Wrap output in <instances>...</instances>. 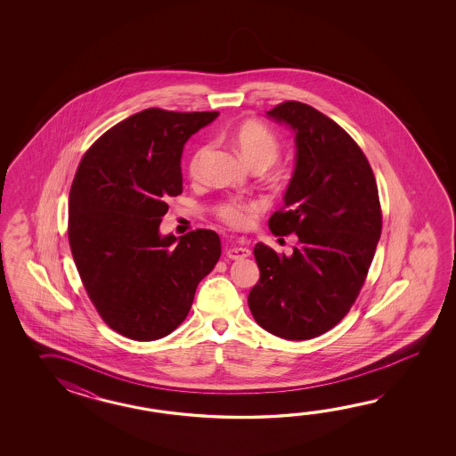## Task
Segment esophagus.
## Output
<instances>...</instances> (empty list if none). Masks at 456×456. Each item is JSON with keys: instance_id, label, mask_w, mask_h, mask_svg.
<instances>
[{"instance_id": "1", "label": "esophagus", "mask_w": 456, "mask_h": 456, "mask_svg": "<svg viewBox=\"0 0 456 456\" xmlns=\"http://www.w3.org/2000/svg\"><path fill=\"white\" fill-rule=\"evenodd\" d=\"M251 256V251L248 248H240V246H232L228 251H226V257L232 259V261H238V259H246Z\"/></svg>"}]
</instances>
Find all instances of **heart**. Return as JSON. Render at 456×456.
<instances>
[{"label": "heart", "mask_w": 456, "mask_h": 456, "mask_svg": "<svg viewBox=\"0 0 456 456\" xmlns=\"http://www.w3.org/2000/svg\"><path fill=\"white\" fill-rule=\"evenodd\" d=\"M232 140L236 150L242 156V159L251 166L262 165L269 167L281 153L279 138L257 120L241 122L232 130ZM207 151H208V146H200L195 150L194 155L189 161L191 175H197ZM256 207L257 205L254 202H246L240 197H228L215 205V214L220 220H224V224L241 228L249 224Z\"/></svg>", "instance_id": "1"}]
</instances>
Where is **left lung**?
<instances>
[{
  "instance_id": "1",
  "label": "left lung",
  "mask_w": 456,
  "mask_h": 456,
  "mask_svg": "<svg viewBox=\"0 0 456 456\" xmlns=\"http://www.w3.org/2000/svg\"><path fill=\"white\" fill-rule=\"evenodd\" d=\"M267 117L295 134V169L273 234L298 236L291 256L257 242L261 271L248 297L256 322L281 339L334 328L359 295L381 234L379 187L352 136L314 107L287 101Z\"/></svg>"
}]
</instances>
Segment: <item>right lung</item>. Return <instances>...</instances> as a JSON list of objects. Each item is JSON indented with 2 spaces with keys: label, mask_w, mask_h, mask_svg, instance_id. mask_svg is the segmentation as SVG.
Segmentation results:
<instances>
[{
  "label": "right lung",
  "mask_w": 456,
  "mask_h": 456,
  "mask_svg": "<svg viewBox=\"0 0 456 456\" xmlns=\"http://www.w3.org/2000/svg\"><path fill=\"white\" fill-rule=\"evenodd\" d=\"M218 112L145 109L109 128L83 156L69 191V240L97 313L118 334L156 340L185 320L222 242L212 230L161 234L183 192L185 142Z\"/></svg>",
  "instance_id": "right-lung-1"
}]
</instances>
